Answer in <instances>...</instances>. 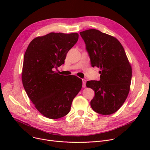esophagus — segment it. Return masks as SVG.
Wrapping results in <instances>:
<instances>
[{
  "mask_svg": "<svg viewBox=\"0 0 150 150\" xmlns=\"http://www.w3.org/2000/svg\"><path fill=\"white\" fill-rule=\"evenodd\" d=\"M82 81H83V88H85V87H86V80H84V79H83V80H82Z\"/></svg>",
  "mask_w": 150,
  "mask_h": 150,
  "instance_id": "34e87169",
  "label": "esophagus"
}]
</instances>
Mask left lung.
I'll return each instance as SVG.
<instances>
[{"label":"left lung","instance_id":"obj_1","mask_svg":"<svg viewBox=\"0 0 150 150\" xmlns=\"http://www.w3.org/2000/svg\"><path fill=\"white\" fill-rule=\"evenodd\" d=\"M92 66L97 67L100 79L86 83L95 92L91 101L94 111L112 114L120 109L130 90L132 68L121 43L115 37L96 29L81 31Z\"/></svg>","mask_w":150,"mask_h":150}]
</instances>
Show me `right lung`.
Listing matches in <instances>:
<instances>
[{"instance_id":"add662e5","label":"right lung","mask_w":150,"mask_h":150,"mask_svg":"<svg viewBox=\"0 0 150 150\" xmlns=\"http://www.w3.org/2000/svg\"><path fill=\"white\" fill-rule=\"evenodd\" d=\"M78 39L76 33H50L33 39L25 53L23 88L38 111L49 119L66 115L82 88L80 78L61 75L53 70L64 64L67 52Z\"/></svg>"}]
</instances>
